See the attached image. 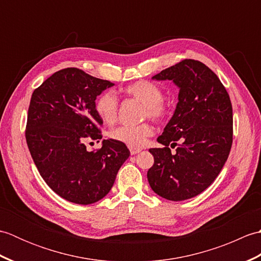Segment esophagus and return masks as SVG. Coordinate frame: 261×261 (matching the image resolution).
Wrapping results in <instances>:
<instances>
[{"mask_svg":"<svg viewBox=\"0 0 261 261\" xmlns=\"http://www.w3.org/2000/svg\"><path fill=\"white\" fill-rule=\"evenodd\" d=\"M129 149H130V153L131 154H137V153H139L141 151V149H139V148H132V147H130Z\"/></svg>","mask_w":261,"mask_h":261,"instance_id":"1","label":"esophagus"}]
</instances>
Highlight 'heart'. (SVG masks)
<instances>
[{"label":"heart","mask_w":261,"mask_h":261,"mask_svg":"<svg viewBox=\"0 0 261 261\" xmlns=\"http://www.w3.org/2000/svg\"><path fill=\"white\" fill-rule=\"evenodd\" d=\"M127 95L139 101L145 107V115L156 121H162L167 115V109L163 103L164 92L154 83L139 81L125 87ZM95 111L104 123L112 124L118 118L119 101L112 92H104L95 102ZM153 134V127L148 123L140 125H120L110 131L112 140L122 142L124 145L139 148L145 145L149 137Z\"/></svg>","instance_id":"b5f03b06"}]
</instances>
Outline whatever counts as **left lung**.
Listing matches in <instances>:
<instances>
[{
    "mask_svg": "<svg viewBox=\"0 0 261 261\" xmlns=\"http://www.w3.org/2000/svg\"><path fill=\"white\" fill-rule=\"evenodd\" d=\"M178 87V103L157 141L164 148L149 151L154 163L148 170L151 190L169 201H184L212 184L232 146V105L228 92L203 63L185 59L152 76ZM177 146L171 154L169 146Z\"/></svg>",
    "mask_w": 261,
    "mask_h": 261,
    "instance_id": "obj_1",
    "label": "left lung"
}]
</instances>
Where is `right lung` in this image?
Wrapping results in <instances>:
<instances>
[{
    "mask_svg": "<svg viewBox=\"0 0 261 261\" xmlns=\"http://www.w3.org/2000/svg\"><path fill=\"white\" fill-rule=\"evenodd\" d=\"M113 85L81 69L65 68L32 93L27 145L43 180L68 202L87 205L107 196L130 156L124 143L112 139L103 140L96 151L85 146L88 138L102 139L95 99Z\"/></svg>",
    "mask_w": 261,
    "mask_h": 261,
    "instance_id": "1",
    "label": "right lung"
}]
</instances>
